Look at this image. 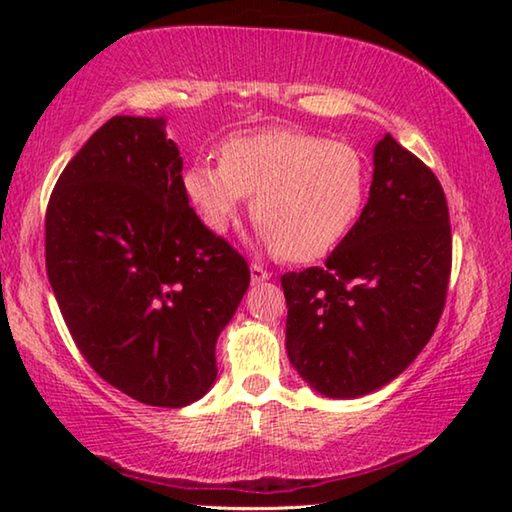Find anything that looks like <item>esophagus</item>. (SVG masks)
I'll return each instance as SVG.
<instances>
[{
	"instance_id": "obj_1",
	"label": "esophagus",
	"mask_w": 512,
	"mask_h": 512,
	"mask_svg": "<svg viewBox=\"0 0 512 512\" xmlns=\"http://www.w3.org/2000/svg\"><path fill=\"white\" fill-rule=\"evenodd\" d=\"M250 280H253V284L271 280V271H266V268L259 264H250Z\"/></svg>"
}]
</instances>
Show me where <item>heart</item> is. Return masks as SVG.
Masks as SVG:
<instances>
[{"label":"heart","instance_id":"1","mask_svg":"<svg viewBox=\"0 0 512 512\" xmlns=\"http://www.w3.org/2000/svg\"><path fill=\"white\" fill-rule=\"evenodd\" d=\"M183 192L210 232L230 228L253 194L257 235L287 262H314L357 225L368 192V169L348 142L268 128L235 135L221 146V164L196 160Z\"/></svg>","mask_w":512,"mask_h":512}]
</instances>
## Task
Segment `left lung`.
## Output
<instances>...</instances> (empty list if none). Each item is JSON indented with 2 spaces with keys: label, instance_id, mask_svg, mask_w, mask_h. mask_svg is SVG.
I'll use <instances>...</instances> for the list:
<instances>
[{
  "label": "left lung",
  "instance_id": "obj_1",
  "mask_svg": "<svg viewBox=\"0 0 512 512\" xmlns=\"http://www.w3.org/2000/svg\"><path fill=\"white\" fill-rule=\"evenodd\" d=\"M357 225L323 266L282 275L287 354L316 393L386 386L429 343L445 307L452 230L433 171L384 135Z\"/></svg>",
  "mask_w": 512,
  "mask_h": 512
}]
</instances>
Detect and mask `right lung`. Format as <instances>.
<instances>
[{"instance_id": "right-lung-1", "label": "right lung", "mask_w": 512, "mask_h": 512, "mask_svg": "<svg viewBox=\"0 0 512 512\" xmlns=\"http://www.w3.org/2000/svg\"><path fill=\"white\" fill-rule=\"evenodd\" d=\"M164 117L117 115L60 173L47 275L74 343L133 400L180 409L210 391L216 339L250 284L246 259L189 207Z\"/></svg>"}]
</instances>
